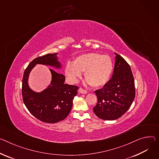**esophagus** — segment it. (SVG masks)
Segmentation results:
<instances>
[{
  "mask_svg": "<svg viewBox=\"0 0 159 159\" xmlns=\"http://www.w3.org/2000/svg\"><path fill=\"white\" fill-rule=\"evenodd\" d=\"M79 93H81V94H87V93H88L87 91L85 90V89H82V88H79Z\"/></svg>",
  "mask_w": 159,
  "mask_h": 159,
  "instance_id": "esophagus-1",
  "label": "esophagus"
}]
</instances>
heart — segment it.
Returning <instances> with one entry per match:
<instances>
[{"mask_svg":"<svg viewBox=\"0 0 159 159\" xmlns=\"http://www.w3.org/2000/svg\"><path fill=\"white\" fill-rule=\"evenodd\" d=\"M113 69L111 57L96 52H90L78 56L73 64L68 63L65 74L71 82L75 83L84 71V78L94 88L105 85L110 79Z\"/></svg>","mask_w":159,"mask_h":159,"instance_id":"1","label":"heart"}]
</instances>
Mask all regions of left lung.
Listing matches in <instances>:
<instances>
[{"mask_svg": "<svg viewBox=\"0 0 159 159\" xmlns=\"http://www.w3.org/2000/svg\"><path fill=\"white\" fill-rule=\"evenodd\" d=\"M111 79L101 89L95 91L98 103L93 108L96 116L103 120L120 118L131 107L135 97L134 80L131 67L115 53Z\"/></svg>", "mask_w": 159, "mask_h": 159, "instance_id": "8db88e82", "label": "left lung"}]
</instances>
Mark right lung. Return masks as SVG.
<instances>
[{
    "mask_svg": "<svg viewBox=\"0 0 159 159\" xmlns=\"http://www.w3.org/2000/svg\"><path fill=\"white\" fill-rule=\"evenodd\" d=\"M57 54H48L36 57L25 69L22 80V96L26 107L35 118L50 124L58 122L68 116L79 88L65 84V77L63 74L49 69L52 75L51 84L44 91L37 93L28 85V77L37 64L61 68V65Z\"/></svg>",
    "mask_w": 159,
    "mask_h": 159,
    "instance_id": "1",
    "label": "right lung"
}]
</instances>
